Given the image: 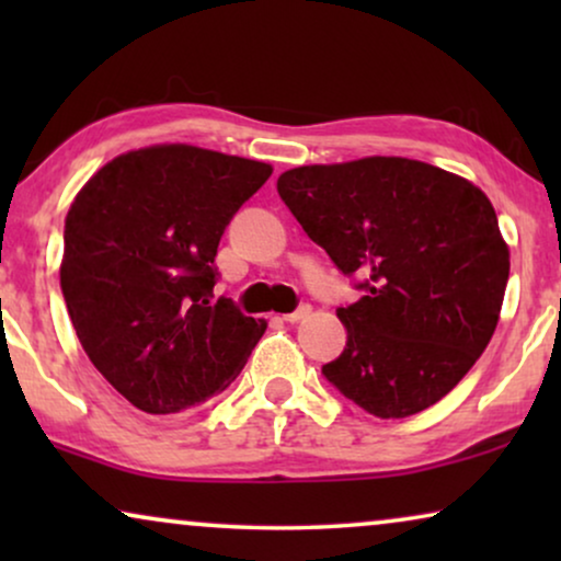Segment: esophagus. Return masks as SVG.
Returning a JSON list of instances; mask_svg holds the SVG:
<instances>
[{
	"mask_svg": "<svg viewBox=\"0 0 561 561\" xmlns=\"http://www.w3.org/2000/svg\"><path fill=\"white\" fill-rule=\"evenodd\" d=\"M309 313H311V306H298L294 313H286L283 321H288V324H298V321H304Z\"/></svg>",
	"mask_w": 561,
	"mask_h": 561,
	"instance_id": "obj_1",
	"label": "esophagus"
}]
</instances>
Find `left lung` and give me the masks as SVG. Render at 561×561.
I'll return each instance as SVG.
<instances>
[{
  "label": "left lung",
  "instance_id": "left-lung-1",
  "mask_svg": "<svg viewBox=\"0 0 561 561\" xmlns=\"http://www.w3.org/2000/svg\"><path fill=\"white\" fill-rule=\"evenodd\" d=\"M278 194L304 232L365 296L336 317L347 347L321 367L378 419L442 401L493 336L511 252L490 198L462 175L373 156L280 173Z\"/></svg>",
  "mask_w": 561,
  "mask_h": 561
}]
</instances>
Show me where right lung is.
Segmentation results:
<instances>
[{"mask_svg":"<svg viewBox=\"0 0 561 561\" xmlns=\"http://www.w3.org/2000/svg\"><path fill=\"white\" fill-rule=\"evenodd\" d=\"M273 165L150 145L99 168L66 214L60 288L83 352L135 409L181 413L217 396L267 321L211 304L217 248Z\"/></svg>","mask_w":561,"mask_h":561,"instance_id":"right-lung-1","label":"right lung"}]
</instances>
